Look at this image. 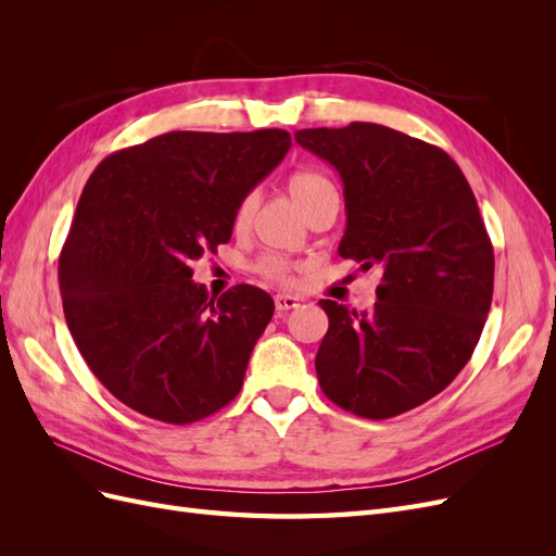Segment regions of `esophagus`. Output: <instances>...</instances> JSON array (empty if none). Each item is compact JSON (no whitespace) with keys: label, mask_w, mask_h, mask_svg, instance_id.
Masks as SVG:
<instances>
[{"label":"esophagus","mask_w":556,"mask_h":556,"mask_svg":"<svg viewBox=\"0 0 556 556\" xmlns=\"http://www.w3.org/2000/svg\"><path fill=\"white\" fill-rule=\"evenodd\" d=\"M301 306V299L294 294H276V311L285 313V311H292Z\"/></svg>","instance_id":"esophagus-1"}]
</instances>
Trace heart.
I'll list each match as a JSON object with an SVG mask.
<instances>
[{"mask_svg": "<svg viewBox=\"0 0 556 556\" xmlns=\"http://www.w3.org/2000/svg\"><path fill=\"white\" fill-rule=\"evenodd\" d=\"M288 188H290L292 199L296 201V206L304 213L315 204L319 197H325L327 192L336 190L333 182L327 176L317 174V172L294 174L288 182ZM252 208H255V194H248L237 206V213H233V225H237L239 229L245 227L248 220H250V215H252ZM257 268H260V274H264L266 278H274V280H288V276H290V264L285 262L282 257H274V255L264 257L257 264Z\"/></svg>", "mask_w": 556, "mask_h": 556, "instance_id": "heart-1", "label": "heart"}]
</instances>
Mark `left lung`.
I'll list each match as a JSON object with an SVG mask.
<instances>
[{
  "label": "left lung",
  "mask_w": 556,
  "mask_h": 556,
  "mask_svg": "<svg viewBox=\"0 0 556 556\" xmlns=\"http://www.w3.org/2000/svg\"><path fill=\"white\" fill-rule=\"evenodd\" d=\"M343 180L339 255L378 266L374 311L319 306L315 371L350 413L387 419L443 392L473 355L494 292V250L473 190L445 150L376 123L294 134Z\"/></svg>",
  "instance_id": "1"
}]
</instances>
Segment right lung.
Listing matches in <instances>:
<instances>
[{"instance_id": "obj_1", "label": "right lung", "mask_w": 556, "mask_h": 556, "mask_svg": "<svg viewBox=\"0 0 556 556\" xmlns=\"http://www.w3.org/2000/svg\"><path fill=\"white\" fill-rule=\"evenodd\" d=\"M290 146L285 129L169 131L92 172L60 292L83 359L125 406L190 425L241 392L274 299L252 285L208 296L190 264L231 239L237 206Z\"/></svg>"}]
</instances>
